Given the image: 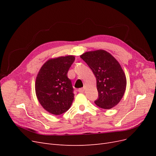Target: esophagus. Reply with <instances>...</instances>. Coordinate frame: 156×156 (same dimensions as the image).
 Instances as JSON below:
<instances>
[{"mask_svg": "<svg viewBox=\"0 0 156 156\" xmlns=\"http://www.w3.org/2000/svg\"><path fill=\"white\" fill-rule=\"evenodd\" d=\"M77 91H78L79 92H84V88H79V89L77 90Z\"/></svg>", "mask_w": 156, "mask_h": 156, "instance_id": "obj_1", "label": "esophagus"}]
</instances>
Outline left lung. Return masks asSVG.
<instances>
[{
    "mask_svg": "<svg viewBox=\"0 0 156 156\" xmlns=\"http://www.w3.org/2000/svg\"><path fill=\"white\" fill-rule=\"evenodd\" d=\"M96 78L98 98L94 101L100 108L110 109L119 103L126 88V77L119 62L108 52L97 50L80 56Z\"/></svg>",
    "mask_w": 156,
    "mask_h": 156,
    "instance_id": "1",
    "label": "left lung"
}]
</instances>
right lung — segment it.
Here are the masks:
<instances>
[{"label": "right lung", "mask_w": 156, "mask_h": 156, "mask_svg": "<svg viewBox=\"0 0 156 156\" xmlns=\"http://www.w3.org/2000/svg\"><path fill=\"white\" fill-rule=\"evenodd\" d=\"M74 61L72 55L49 59L37 73L35 83L37 98L51 114H62L72 104L73 88L67 74Z\"/></svg>", "instance_id": "obj_1"}]
</instances>
